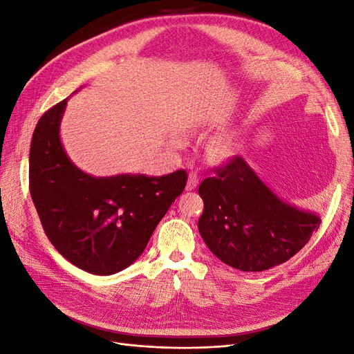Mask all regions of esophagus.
<instances>
[{
  "label": "esophagus",
  "instance_id": "34e87169",
  "mask_svg": "<svg viewBox=\"0 0 354 354\" xmlns=\"http://www.w3.org/2000/svg\"><path fill=\"white\" fill-rule=\"evenodd\" d=\"M199 183V177L196 173H190L189 174V178H187V185H186V189L187 190H194Z\"/></svg>",
  "mask_w": 354,
  "mask_h": 354
}]
</instances>
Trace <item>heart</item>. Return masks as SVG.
Instances as JSON below:
<instances>
[{"mask_svg": "<svg viewBox=\"0 0 354 354\" xmlns=\"http://www.w3.org/2000/svg\"><path fill=\"white\" fill-rule=\"evenodd\" d=\"M176 145L177 146L183 145V140H181V138H177ZM232 149L233 147H232V145L229 142H218L216 145H212L209 151H211V155L214 158H226V156H229L232 153Z\"/></svg>", "mask_w": 354, "mask_h": 354, "instance_id": "1", "label": "heart"}]
</instances>
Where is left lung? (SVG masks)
Segmentation results:
<instances>
[{
	"label": "left lung",
	"mask_w": 354,
	"mask_h": 354,
	"mask_svg": "<svg viewBox=\"0 0 354 354\" xmlns=\"http://www.w3.org/2000/svg\"><path fill=\"white\" fill-rule=\"evenodd\" d=\"M203 212L198 229L209 251L242 272H263L288 261L319 229L316 212L285 202L233 156L199 186Z\"/></svg>",
	"instance_id": "obj_1"
}]
</instances>
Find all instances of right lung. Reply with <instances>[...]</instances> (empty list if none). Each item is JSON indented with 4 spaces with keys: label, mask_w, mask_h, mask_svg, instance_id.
<instances>
[{
    "label": "right lung",
    "mask_w": 354,
    "mask_h": 354,
    "mask_svg": "<svg viewBox=\"0 0 354 354\" xmlns=\"http://www.w3.org/2000/svg\"><path fill=\"white\" fill-rule=\"evenodd\" d=\"M68 99L39 118L29 151V190L42 227L68 261L91 274L127 269L145 251L187 174L94 177L69 159L60 140Z\"/></svg>",
    "instance_id": "right-lung-1"
}]
</instances>
